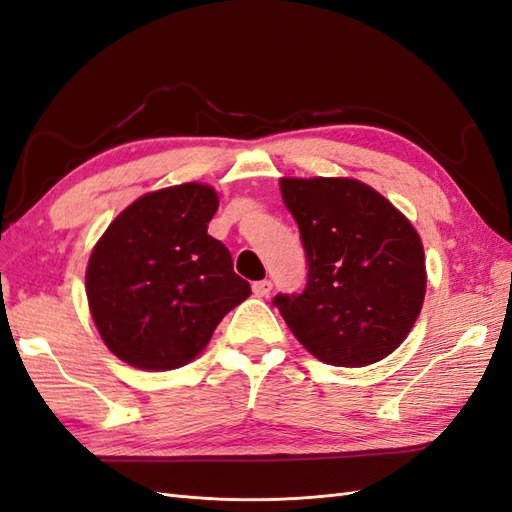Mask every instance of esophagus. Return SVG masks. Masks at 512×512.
I'll return each instance as SVG.
<instances>
[{
  "label": "esophagus",
  "instance_id": "34e87169",
  "mask_svg": "<svg viewBox=\"0 0 512 512\" xmlns=\"http://www.w3.org/2000/svg\"><path fill=\"white\" fill-rule=\"evenodd\" d=\"M271 288H273L271 280H260V282H254V284H252V290H254L256 297H269Z\"/></svg>",
  "mask_w": 512,
  "mask_h": 512
}]
</instances>
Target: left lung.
<instances>
[{
  "label": "left lung",
  "instance_id": "obj_1",
  "mask_svg": "<svg viewBox=\"0 0 512 512\" xmlns=\"http://www.w3.org/2000/svg\"><path fill=\"white\" fill-rule=\"evenodd\" d=\"M307 256L301 294H277L292 335L339 367L382 361L408 337L425 299L414 226L369 185L344 177L280 179Z\"/></svg>",
  "mask_w": 512,
  "mask_h": 512
}]
</instances>
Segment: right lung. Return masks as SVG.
Returning <instances> with one entry per match:
<instances>
[{"label":"right lung","mask_w":512,"mask_h":512,"mask_svg":"<svg viewBox=\"0 0 512 512\" xmlns=\"http://www.w3.org/2000/svg\"><path fill=\"white\" fill-rule=\"evenodd\" d=\"M218 194L203 183L149 192L123 209L89 256L91 316L117 359L177 369L205 350L222 318L252 294L226 245L207 235Z\"/></svg>","instance_id":"add662e5"}]
</instances>
